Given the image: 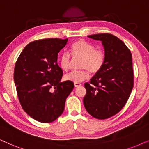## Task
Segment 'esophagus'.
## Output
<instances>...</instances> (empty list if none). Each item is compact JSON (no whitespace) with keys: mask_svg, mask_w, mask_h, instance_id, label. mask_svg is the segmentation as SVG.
Here are the masks:
<instances>
[{"mask_svg":"<svg viewBox=\"0 0 149 149\" xmlns=\"http://www.w3.org/2000/svg\"><path fill=\"white\" fill-rule=\"evenodd\" d=\"M82 84L80 83H74V86L75 87H79V86H80Z\"/></svg>","mask_w":149,"mask_h":149,"instance_id":"obj_1","label":"esophagus"}]
</instances>
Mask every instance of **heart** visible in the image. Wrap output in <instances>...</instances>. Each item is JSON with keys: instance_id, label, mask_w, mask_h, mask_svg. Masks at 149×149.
<instances>
[{"instance_id": "1", "label": "heart", "mask_w": 149, "mask_h": 149, "mask_svg": "<svg viewBox=\"0 0 149 149\" xmlns=\"http://www.w3.org/2000/svg\"><path fill=\"white\" fill-rule=\"evenodd\" d=\"M69 53L73 58H81L80 71H71L65 75L64 79L67 81L80 83L89 78V71L97 73L104 67L106 61V54L101 49H95L91 43L83 40L76 41L71 45ZM71 59L67 53H64L58 58V65L64 71L69 70Z\"/></svg>"}]
</instances>
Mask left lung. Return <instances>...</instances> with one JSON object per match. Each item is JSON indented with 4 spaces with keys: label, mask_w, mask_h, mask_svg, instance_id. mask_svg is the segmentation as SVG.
<instances>
[{
    "label": "left lung",
    "mask_w": 149,
    "mask_h": 149,
    "mask_svg": "<svg viewBox=\"0 0 149 149\" xmlns=\"http://www.w3.org/2000/svg\"><path fill=\"white\" fill-rule=\"evenodd\" d=\"M100 40L106 54L102 69L86 82V110L100 120L111 118L123 108L133 87L132 55L120 39L110 33L88 36Z\"/></svg>",
    "instance_id": "obj_1"
}]
</instances>
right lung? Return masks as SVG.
Here are the masks:
<instances>
[{
  "mask_svg": "<svg viewBox=\"0 0 149 149\" xmlns=\"http://www.w3.org/2000/svg\"><path fill=\"white\" fill-rule=\"evenodd\" d=\"M68 39L48 38L29 43L17 60L14 80L18 100L29 116L49 123L63 113L67 97L74 84L61 82L63 70L58 55Z\"/></svg>",
  "mask_w": 149,
  "mask_h": 149,
  "instance_id": "add662e5",
  "label": "right lung"
}]
</instances>
